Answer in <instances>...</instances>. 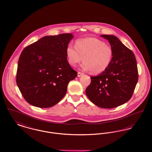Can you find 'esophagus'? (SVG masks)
Here are the masks:
<instances>
[{"label":"esophagus","instance_id":"34e87169","mask_svg":"<svg viewBox=\"0 0 152 152\" xmlns=\"http://www.w3.org/2000/svg\"><path fill=\"white\" fill-rule=\"evenodd\" d=\"M83 75H84L83 73H81V72H79L77 73V76H78V77H81V76H82Z\"/></svg>","mask_w":152,"mask_h":152}]
</instances>
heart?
<instances>
[{"instance_id":"heart-1","label":"heart","mask_w":152,"mask_h":152,"mask_svg":"<svg viewBox=\"0 0 152 152\" xmlns=\"http://www.w3.org/2000/svg\"><path fill=\"white\" fill-rule=\"evenodd\" d=\"M68 62L75 66L83 60L81 68L86 71L98 75L105 71L110 65L113 57L112 48L104 41L96 38L78 39L75 46L69 44L66 48Z\"/></svg>"}]
</instances>
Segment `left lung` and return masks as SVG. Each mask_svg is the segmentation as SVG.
<instances>
[{"mask_svg": "<svg viewBox=\"0 0 152 152\" xmlns=\"http://www.w3.org/2000/svg\"><path fill=\"white\" fill-rule=\"evenodd\" d=\"M113 50L109 67L97 76H91V82L86 90L89 100L101 108H111L129 101L138 79L137 61L133 52L115 36L101 35Z\"/></svg>", "mask_w": 152, "mask_h": 152, "instance_id": "8db88e82", "label": "left lung"}]
</instances>
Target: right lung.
<instances>
[{
    "label": "right lung",
    "instance_id": "obj_1",
    "mask_svg": "<svg viewBox=\"0 0 152 152\" xmlns=\"http://www.w3.org/2000/svg\"><path fill=\"white\" fill-rule=\"evenodd\" d=\"M73 38L71 33L45 36L22 52L16 81L22 96L31 105L52 107L65 95L69 82L77 75L66 55Z\"/></svg>",
    "mask_w": 152,
    "mask_h": 152
}]
</instances>
